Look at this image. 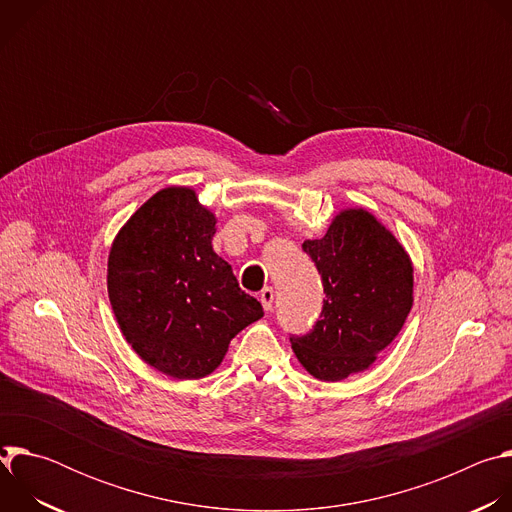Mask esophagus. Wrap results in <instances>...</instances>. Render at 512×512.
Listing matches in <instances>:
<instances>
[{
	"label": "esophagus",
	"mask_w": 512,
	"mask_h": 512,
	"mask_svg": "<svg viewBox=\"0 0 512 512\" xmlns=\"http://www.w3.org/2000/svg\"><path fill=\"white\" fill-rule=\"evenodd\" d=\"M273 298H275V291H273V287H263V289H261L259 300H261V304H263V310H265V312H271V308H273Z\"/></svg>",
	"instance_id": "esophagus-1"
}]
</instances>
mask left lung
Here are the masks:
<instances>
[{
  "label": "left lung",
  "mask_w": 512,
  "mask_h": 512,
  "mask_svg": "<svg viewBox=\"0 0 512 512\" xmlns=\"http://www.w3.org/2000/svg\"><path fill=\"white\" fill-rule=\"evenodd\" d=\"M324 285L320 320L289 336L302 367L320 381L367 371L401 332L413 306V265L403 245L364 208L334 216L322 239L304 241Z\"/></svg>",
  "instance_id": "left-lung-1"
}]
</instances>
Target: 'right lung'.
I'll return each mask as SVG.
<instances>
[{
	"instance_id": "add662e5",
	"label": "right lung",
	"mask_w": 512,
	"mask_h": 512,
	"mask_svg": "<svg viewBox=\"0 0 512 512\" xmlns=\"http://www.w3.org/2000/svg\"><path fill=\"white\" fill-rule=\"evenodd\" d=\"M214 227L192 188L170 186L131 214L109 251L107 289L125 340L180 381L210 375L231 340L263 316L212 251Z\"/></svg>"
}]
</instances>
